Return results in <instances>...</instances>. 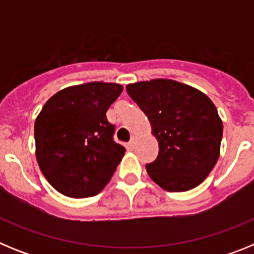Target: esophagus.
Wrapping results in <instances>:
<instances>
[{
    "mask_svg": "<svg viewBox=\"0 0 254 254\" xmlns=\"http://www.w3.org/2000/svg\"><path fill=\"white\" fill-rule=\"evenodd\" d=\"M136 142H137V137L136 136H132L131 137V141H129V147H134V145H136Z\"/></svg>",
    "mask_w": 254,
    "mask_h": 254,
    "instance_id": "esophagus-1",
    "label": "esophagus"
}]
</instances>
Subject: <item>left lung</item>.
I'll list each match as a JSON object with an SVG mask.
<instances>
[{
    "label": "left lung",
    "mask_w": 254,
    "mask_h": 254,
    "mask_svg": "<svg viewBox=\"0 0 254 254\" xmlns=\"http://www.w3.org/2000/svg\"><path fill=\"white\" fill-rule=\"evenodd\" d=\"M127 93L151 123L159 142L150 178L169 192H185L205 181L220 156L223 122L215 104L190 85L155 78L127 85Z\"/></svg>",
    "instance_id": "left-lung-1"
}]
</instances>
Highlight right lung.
<instances>
[{
  "label": "right lung",
  "instance_id": "add662e5",
  "mask_svg": "<svg viewBox=\"0 0 254 254\" xmlns=\"http://www.w3.org/2000/svg\"><path fill=\"white\" fill-rule=\"evenodd\" d=\"M123 86L87 82L58 91L34 125L35 155L52 187L73 198L95 196L111 181L126 149L113 140L108 108Z\"/></svg>",
  "mask_w": 254,
  "mask_h": 254
}]
</instances>
